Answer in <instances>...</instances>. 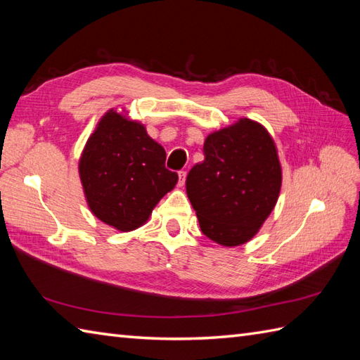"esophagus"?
Here are the masks:
<instances>
[{
	"label": "esophagus",
	"mask_w": 360,
	"mask_h": 360,
	"mask_svg": "<svg viewBox=\"0 0 360 360\" xmlns=\"http://www.w3.org/2000/svg\"><path fill=\"white\" fill-rule=\"evenodd\" d=\"M178 176H179V187H184V184H186V178H187V172H184V170H181L179 173H178Z\"/></svg>",
	"instance_id": "34e87169"
}]
</instances>
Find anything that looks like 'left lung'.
Segmentation results:
<instances>
[{"label": "left lung", "mask_w": 360, "mask_h": 360, "mask_svg": "<svg viewBox=\"0 0 360 360\" xmlns=\"http://www.w3.org/2000/svg\"><path fill=\"white\" fill-rule=\"evenodd\" d=\"M188 172L187 196L202 233L221 246L248 243L277 204L281 167L267 129L250 119L207 136Z\"/></svg>", "instance_id": "1"}]
</instances>
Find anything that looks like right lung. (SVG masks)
<instances>
[{
    "label": "right lung",
    "mask_w": 360,
    "mask_h": 360,
    "mask_svg": "<svg viewBox=\"0 0 360 360\" xmlns=\"http://www.w3.org/2000/svg\"><path fill=\"white\" fill-rule=\"evenodd\" d=\"M165 150L147 129L110 110L83 148L79 173L91 212L105 224L129 232L147 223L174 188L178 173L165 168Z\"/></svg>",
    "instance_id": "add662e5"
}]
</instances>
